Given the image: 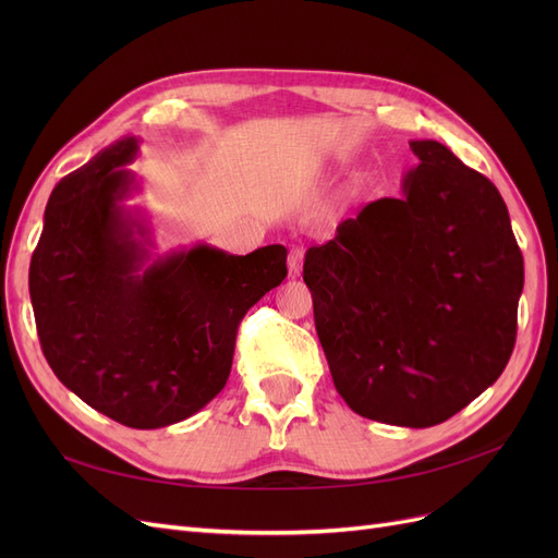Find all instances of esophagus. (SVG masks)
Listing matches in <instances>:
<instances>
[{"label":"esophagus","instance_id":"esophagus-1","mask_svg":"<svg viewBox=\"0 0 558 558\" xmlns=\"http://www.w3.org/2000/svg\"><path fill=\"white\" fill-rule=\"evenodd\" d=\"M302 260H305V248L302 246H293L289 251V272L291 277H300L302 272Z\"/></svg>","mask_w":558,"mask_h":558}]
</instances>
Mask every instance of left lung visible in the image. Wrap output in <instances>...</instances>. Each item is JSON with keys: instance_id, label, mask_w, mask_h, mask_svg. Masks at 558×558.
I'll return each instance as SVG.
<instances>
[{"instance_id": "obj_1", "label": "left lung", "mask_w": 558, "mask_h": 558, "mask_svg": "<svg viewBox=\"0 0 558 558\" xmlns=\"http://www.w3.org/2000/svg\"><path fill=\"white\" fill-rule=\"evenodd\" d=\"M402 197L307 248L302 279L337 393L373 421L442 424L484 393L517 337L523 258L496 185L433 140Z\"/></svg>"}]
</instances>
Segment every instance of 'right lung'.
Instances as JSON below:
<instances>
[{"label": "right lung", "instance_id": "obj_1", "mask_svg": "<svg viewBox=\"0 0 558 558\" xmlns=\"http://www.w3.org/2000/svg\"><path fill=\"white\" fill-rule=\"evenodd\" d=\"M140 142L123 137L48 197L29 263L44 356L93 410L162 428L223 391L248 307L289 275L286 248L232 256L209 244L150 260V228L125 209Z\"/></svg>", "mask_w": 558, "mask_h": 558}]
</instances>
